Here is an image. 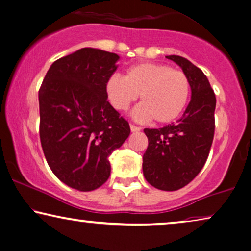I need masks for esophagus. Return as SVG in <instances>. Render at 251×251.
Wrapping results in <instances>:
<instances>
[{"mask_svg": "<svg viewBox=\"0 0 251 251\" xmlns=\"http://www.w3.org/2000/svg\"><path fill=\"white\" fill-rule=\"evenodd\" d=\"M130 130L132 132H139V130H141V127L140 126H135L134 124H130Z\"/></svg>", "mask_w": 251, "mask_h": 251, "instance_id": "34e87169", "label": "esophagus"}]
</instances>
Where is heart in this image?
<instances>
[{
  "mask_svg": "<svg viewBox=\"0 0 251 251\" xmlns=\"http://www.w3.org/2000/svg\"><path fill=\"white\" fill-rule=\"evenodd\" d=\"M105 90L117 110H127L140 95L142 103L133 111L134 118L140 122L154 118L159 124H167L184 110L190 82L184 73L171 66L143 62L130 67L125 77L111 76Z\"/></svg>",
  "mask_w": 251,
  "mask_h": 251,
  "instance_id": "heart-1",
  "label": "heart"
}]
</instances>
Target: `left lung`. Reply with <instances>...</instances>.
<instances>
[{
    "instance_id": "8db88e82",
    "label": "left lung",
    "mask_w": 251,
    "mask_h": 251,
    "mask_svg": "<svg viewBox=\"0 0 251 251\" xmlns=\"http://www.w3.org/2000/svg\"><path fill=\"white\" fill-rule=\"evenodd\" d=\"M166 58L188 76L191 100L175 123L144 128L149 144L142 167L144 177L154 188L176 191L189 184L206 164L214 140L216 97L201 69L179 55Z\"/></svg>"
}]
</instances>
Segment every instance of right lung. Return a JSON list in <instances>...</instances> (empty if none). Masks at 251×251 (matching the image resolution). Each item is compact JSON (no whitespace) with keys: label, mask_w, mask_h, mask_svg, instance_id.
<instances>
[{"label":"right lung","mask_w":251,"mask_h":251,"mask_svg":"<svg viewBox=\"0 0 251 251\" xmlns=\"http://www.w3.org/2000/svg\"><path fill=\"white\" fill-rule=\"evenodd\" d=\"M118 61L116 53L80 49L52 63L38 91L44 156L56 177L79 191L107 182L109 156L130 133L105 90Z\"/></svg>","instance_id":"1"}]
</instances>
